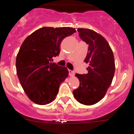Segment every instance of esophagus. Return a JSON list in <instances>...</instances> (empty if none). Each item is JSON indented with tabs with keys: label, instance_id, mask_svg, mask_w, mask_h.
<instances>
[{
	"label": "esophagus",
	"instance_id": "34e87169",
	"mask_svg": "<svg viewBox=\"0 0 134 134\" xmlns=\"http://www.w3.org/2000/svg\"><path fill=\"white\" fill-rule=\"evenodd\" d=\"M69 75L70 76H73L74 75H75V72H74L73 71L69 70Z\"/></svg>",
	"mask_w": 134,
	"mask_h": 134
}]
</instances>
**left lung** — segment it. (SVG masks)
<instances>
[{"mask_svg":"<svg viewBox=\"0 0 134 134\" xmlns=\"http://www.w3.org/2000/svg\"><path fill=\"white\" fill-rule=\"evenodd\" d=\"M77 30L89 45L84 62L90 66L87 74L75 75L80 86L73 91V95L80 103L90 106L102 99L111 84L115 69L114 56L109 43L100 34L86 28Z\"/></svg>","mask_w":134,"mask_h":134,"instance_id":"1","label":"left lung"}]
</instances>
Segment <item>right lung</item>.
I'll return each instance as SVG.
<instances>
[{"label": "right lung", "mask_w": 134, "mask_h": 134, "mask_svg": "<svg viewBox=\"0 0 134 134\" xmlns=\"http://www.w3.org/2000/svg\"><path fill=\"white\" fill-rule=\"evenodd\" d=\"M76 32L70 27H43L28 36L16 58L17 75L28 98L45 105L54 100L61 83L68 77L66 67L52 63L65 37Z\"/></svg>", "instance_id": "right-lung-1"}]
</instances>
